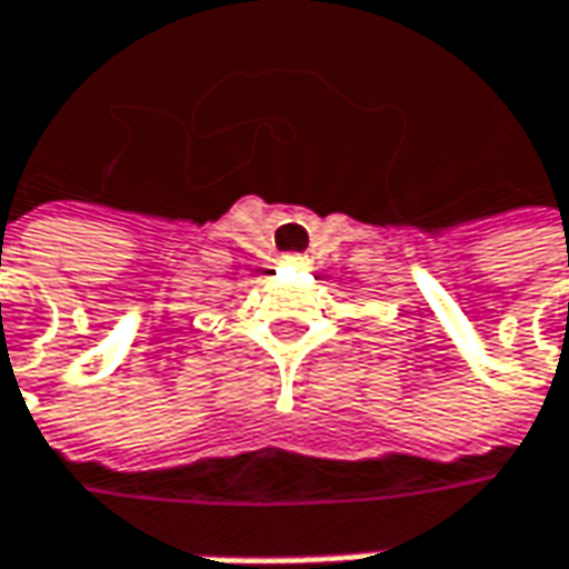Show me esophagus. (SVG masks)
<instances>
[{"label": "esophagus", "instance_id": "esophagus-1", "mask_svg": "<svg viewBox=\"0 0 569 569\" xmlns=\"http://www.w3.org/2000/svg\"><path fill=\"white\" fill-rule=\"evenodd\" d=\"M288 259H291V262H298L300 256H295V252H291V256H288Z\"/></svg>", "mask_w": 569, "mask_h": 569}]
</instances>
